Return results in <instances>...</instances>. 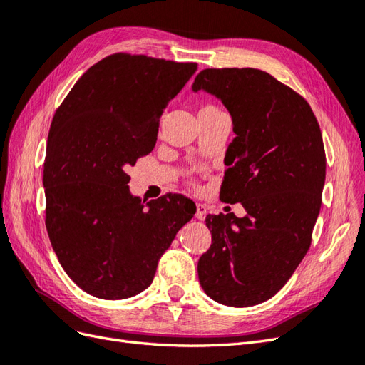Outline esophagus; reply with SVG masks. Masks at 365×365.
<instances>
[{
    "mask_svg": "<svg viewBox=\"0 0 365 365\" xmlns=\"http://www.w3.org/2000/svg\"><path fill=\"white\" fill-rule=\"evenodd\" d=\"M207 212H208V208H207V205L205 204H201V202H197L196 204V219H200V220H202V219H205V216H207Z\"/></svg>",
    "mask_w": 365,
    "mask_h": 365,
    "instance_id": "obj_1",
    "label": "esophagus"
}]
</instances>
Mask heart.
I'll return each mask as SVG.
<instances>
[{
	"instance_id": "heart-1",
	"label": "heart",
	"mask_w": 365,
	"mask_h": 365,
	"mask_svg": "<svg viewBox=\"0 0 365 365\" xmlns=\"http://www.w3.org/2000/svg\"><path fill=\"white\" fill-rule=\"evenodd\" d=\"M216 111H219V109L213 105H202L200 108V113H216ZM200 113H197V114H200Z\"/></svg>"
}]
</instances>
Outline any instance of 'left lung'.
Here are the masks:
<instances>
[{
  "mask_svg": "<svg viewBox=\"0 0 365 365\" xmlns=\"http://www.w3.org/2000/svg\"><path fill=\"white\" fill-rule=\"evenodd\" d=\"M192 90L216 96L233 120L219 197L247 212L205 217L212 245L197 277L220 304H259L283 288L311 247L326 180L322 130L304 98L267 71L207 68Z\"/></svg>",
  "mask_w": 365,
  "mask_h": 365,
  "instance_id": "left-lung-1",
  "label": "left lung"
}]
</instances>
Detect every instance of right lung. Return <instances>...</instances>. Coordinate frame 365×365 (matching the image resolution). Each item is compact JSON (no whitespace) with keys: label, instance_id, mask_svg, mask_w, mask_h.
<instances>
[{"label":"right lung","instance_id":"right-lung-1","mask_svg":"<svg viewBox=\"0 0 365 365\" xmlns=\"http://www.w3.org/2000/svg\"><path fill=\"white\" fill-rule=\"evenodd\" d=\"M197 63L115 53L74 83L53 117L46 163V227L68 277L103 300L149 288L158 260L196 207L182 195L145 205L126 173L157 143L164 108Z\"/></svg>","mask_w":365,"mask_h":365}]
</instances>
